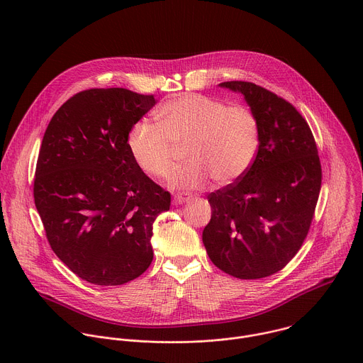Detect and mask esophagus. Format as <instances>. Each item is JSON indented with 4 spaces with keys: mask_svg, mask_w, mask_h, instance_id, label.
Here are the masks:
<instances>
[{
    "mask_svg": "<svg viewBox=\"0 0 363 363\" xmlns=\"http://www.w3.org/2000/svg\"><path fill=\"white\" fill-rule=\"evenodd\" d=\"M192 198V195L189 192H178L174 195V203L175 205H179V203H184L186 201H189Z\"/></svg>",
    "mask_w": 363,
    "mask_h": 363,
    "instance_id": "1",
    "label": "esophagus"
}]
</instances>
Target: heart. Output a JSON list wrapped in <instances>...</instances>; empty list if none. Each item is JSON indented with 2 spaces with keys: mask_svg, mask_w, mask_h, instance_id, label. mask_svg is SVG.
I'll use <instances>...</instances> for the list:
<instances>
[{
  "mask_svg": "<svg viewBox=\"0 0 363 363\" xmlns=\"http://www.w3.org/2000/svg\"><path fill=\"white\" fill-rule=\"evenodd\" d=\"M157 126L138 122L128 135L135 164L157 179L172 177L185 150L188 164L174 177L179 188H198L208 177L217 185L240 179L252 165L262 130L252 109L201 94L171 99L155 113Z\"/></svg>",
  "mask_w": 363,
  "mask_h": 363,
  "instance_id": "1",
  "label": "heart"
}]
</instances>
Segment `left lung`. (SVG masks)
Here are the masks:
<instances>
[{
    "mask_svg": "<svg viewBox=\"0 0 363 363\" xmlns=\"http://www.w3.org/2000/svg\"><path fill=\"white\" fill-rule=\"evenodd\" d=\"M241 91L260 121V147L251 168L208 195L211 221L202 241L224 273L254 280L284 269L312 225L322 165L306 119L286 99L251 82H224Z\"/></svg>",
    "mask_w": 363,
    "mask_h": 363,
    "instance_id": "obj_1",
    "label": "left lung"
}]
</instances>
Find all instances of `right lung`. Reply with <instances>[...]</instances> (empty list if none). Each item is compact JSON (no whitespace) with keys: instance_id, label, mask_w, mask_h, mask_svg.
Returning a JSON list of instances; mask_svg holds the SVG:
<instances>
[{"instance_id":"right-lung-1","label":"right lung","mask_w":363,"mask_h":363,"mask_svg":"<svg viewBox=\"0 0 363 363\" xmlns=\"http://www.w3.org/2000/svg\"><path fill=\"white\" fill-rule=\"evenodd\" d=\"M153 94L123 87L76 93L51 118L34 178L47 241L82 280L121 286L150 266L153 221L171 194L135 164L128 135Z\"/></svg>"}]
</instances>
